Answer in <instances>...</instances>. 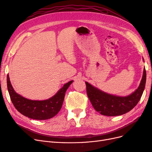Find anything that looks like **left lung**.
<instances>
[{
    "instance_id": "left-lung-1",
    "label": "left lung",
    "mask_w": 152,
    "mask_h": 152,
    "mask_svg": "<svg viewBox=\"0 0 152 152\" xmlns=\"http://www.w3.org/2000/svg\"><path fill=\"white\" fill-rule=\"evenodd\" d=\"M146 78L145 68L138 88L126 97L107 94L86 82L87 94L94 108L102 115L106 116L121 115L131 111L139 102L145 87Z\"/></svg>"
}]
</instances>
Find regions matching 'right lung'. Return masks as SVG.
I'll return each mask as SVG.
<instances>
[{
	"instance_id": "add662e5",
	"label": "right lung",
	"mask_w": 152,
	"mask_h": 152,
	"mask_svg": "<svg viewBox=\"0 0 152 152\" xmlns=\"http://www.w3.org/2000/svg\"><path fill=\"white\" fill-rule=\"evenodd\" d=\"M73 80L65 84L52 98L43 101L30 100L17 94L13 89L9 75L7 76V89L11 100L16 109L23 115L35 120H47L59 112L65 93Z\"/></svg>"
}]
</instances>
